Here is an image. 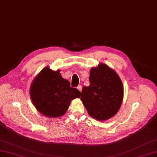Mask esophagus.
<instances>
[{
    "label": "esophagus",
    "mask_w": 157,
    "mask_h": 157,
    "mask_svg": "<svg viewBox=\"0 0 157 157\" xmlns=\"http://www.w3.org/2000/svg\"><path fill=\"white\" fill-rule=\"evenodd\" d=\"M77 88H78V89L79 91H82V86H81V85H79Z\"/></svg>",
    "instance_id": "1"
}]
</instances>
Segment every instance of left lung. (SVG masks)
Instances as JSON below:
<instances>
[{
	"label": "left lung",
	"mask_w": 157,
	"mask_h": 157,
	"mask_svg": "<svg viewBox=\"0 0 157 157\" xmlns=\"http://www.w3.org/2000/svg\"><path fill=\"white\" fill-rule=\"evenodd\" d=\"M88 87L82 89L81 100L91 117L105 121L119 110L124 97L122 82L116 71L103 63L92 68Z\"/></svg>",
	"instance_id": "obj_1"
}]
</instances>
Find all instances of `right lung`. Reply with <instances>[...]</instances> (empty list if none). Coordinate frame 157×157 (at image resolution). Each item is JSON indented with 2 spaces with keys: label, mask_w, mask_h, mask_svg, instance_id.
<instances>
[{
  "label": "right lung",
  "mask_w": 157,
  "mask_h": 157,
  "mask_svg": "<svg viewBox=\"0 0 157 157\" xmlns=\"http://www.w3.org/2000/svg\"><path fill=\"white\" fill-rule=\"evenodd\" d=\"M30 97L36 109L50 118L60 117L68 110L71 100L79 98L81 92L70 87L60 70L43 68L35 77L30 87Z\"/></svg>",
  "instance_id": "1"
}]
</instances>
